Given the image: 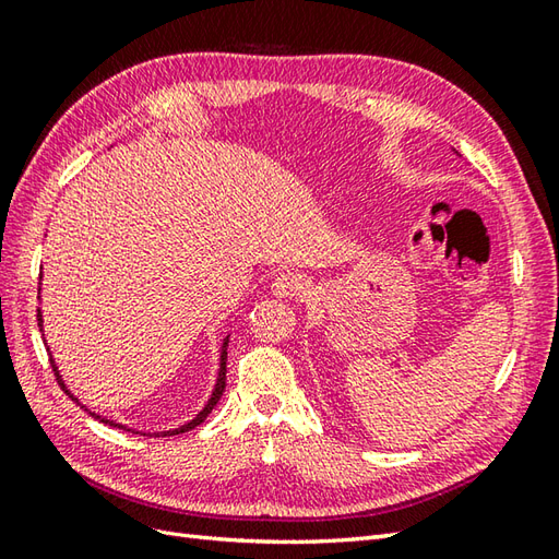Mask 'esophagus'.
Segmentation results:
<instances>
[{
    "label": "esophagus",
    "mask_w": 559,
    "mask_h": 559,
    "mask_svg": "<svg viewBox=\"0 0 559 559\" xmlns=\"http://www.w3.org/2000/svg\"><path fill=\"white\" fill-rule=\"evenodd\" d=\"M273 295L278 298H305L310 293V281H307L302 273H281V276L271 283Z\"/></svg>",
    "instance_id": "obj_1"
}]
</instances>
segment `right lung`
Segmentation results:
<instances>
[{"instance_id":"1","label":"right lung","mask_w":559,"mask_h":559,"mask_svg":"<svg viewBox=\"0 0 559 559\" xmlns=\"http://www.w3.org/2000/svg\"><path fill=\"white\" fill-rule=\"evenodd\" d=\"M38 326H40V331H43V312L38 310ZM47 353H50V348H47ZM225 360H228V336L223 338V350H221V370H218V379H216V389H213V394H211V399H209V403L204 406V411H201L194 420H189V423H185V425H180V427H175V430H168V432H144V435H156V437H170V435H182V432H189V430H194L197 425H201L206 420V415L213 411V406H216L218 403V399L223 396V391H225ZM50 362H52V370H55V377H57V382L62 384V389L67 391V394L74 399L81 408H86L83 406V403L71 394V391L64 386V382H62V374H59V370H57V365H55V360L50 358ZM88 411V408H86ZM91 413V411H88ZM93 418L96 420H103V423H108V425H115V427H122V430H129V427H124V425H120V423H115V420H108V418H100L98 413H91Z\"/></svg>"}]
</instances>
